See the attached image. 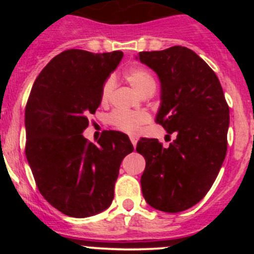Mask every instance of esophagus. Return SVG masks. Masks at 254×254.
<instances>
[{
  "label": "esophagus",
  "mask_w": 254,
  "mask_h": 254,
  "mask_svg": "<svg viewBox=\"0 0 254 254\" xmlns=\"http://www.w3.org/2000/svg\"><path fill=\"white\" fill-rule=\"evenodd\" d=\"M130 141H131V143L134 145V147H135V146H136V143H137V137L130 136Z\"/></svg>",
  "instance_id": "1"
}]
</instances>
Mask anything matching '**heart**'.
<instances>
[{
  "instance_id": "obj_1",
  "label": "heart",
  "mask_w": 254,
  "mask_h": 254,
  "mask_svg": "<svg viewBox=\"0 0 254 254\" xmlns=\"http://www.w3.org/2000/svg\"><path fill=\"white\" fill-rule=\"evenodd\" d=\"M125 77L131 83V86L139 93L143 94L148 92H155L156 79L152 73L145 67H132L125 72ZM115 88L114 76H109L104 81L101 89V102L107 104L112 98ZM151 117L146 112H129V111H114L108 118L109 124L114 129L127 134H136L141 129L142 125L147 124Z\"/></svg>"
}]
</instances>
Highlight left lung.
I'll use <instances>...</instances> for the list:
<instances>
[{
  "instance_id": "8db88e82",
  "label": "left lung",
  "mask_w": 254,
  "mask_h": 254,
  "mask_svg": "<svg viewBox=\"0 0 254 254\" xmlns=\"http://www.w3.org/2000/svg\"><path fill=\"white\" fill-rule=\"evenodd\" d=\"M140 61L161 81L156 123L177 137L168 147L142 137V195L148 205L179 212L201 200L216 179L227 151L230 109L219 78L205 61L186 47L141 51Z\"/></svg>"
}]
</instances>
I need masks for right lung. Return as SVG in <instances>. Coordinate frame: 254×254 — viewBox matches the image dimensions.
Listing matches in <instances>:
<instances>
[{
  "label": "right lung",
  "instance_id": "add662e5",
  "mask_svg": "<svg viewBox=\"0 0 254 254\" xmlns=\"http://www.w3.org/2000/svg\"><path fill=\"white\" fill-rule=\"evenodd\" d=\"M122 58V51L65 50L51 59L30 91L25 156L40 194L67 216L88 217L111 205L120 163L134 150L120 131L104 130L97 143L82 134Z\"/></svg>",
  "mask_w": 254,
  "mask_h": 254
}]
</instances>
